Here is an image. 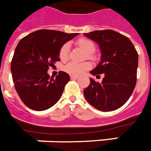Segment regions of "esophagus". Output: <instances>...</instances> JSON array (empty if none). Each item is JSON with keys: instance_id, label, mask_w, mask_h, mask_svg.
<instances>
[{"instance_id": "esophagus-1", "label": "esophagus", "mask_w": 151, "mask_h": 151, "mask_svg": "<svg viewBox=\"0 0 151 151\" xmlns=\"http://www.w3.org/2000/svg\"><path fill=\"white\" fill-rule=\"evenodd\" d=\"M70 78H71V79H76L79 78V76H71Z\"/></svg>"}]
</instances>
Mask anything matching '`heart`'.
<instances>
[{
  "label": "heart",
  "mask_w": 151,
  "mask_h": 151,
  "mask_svg": "<svg viewBox=\"0 0 151 151\" xmlns=\"http://www.w3.org/2000/svg\"><path fill=\"white\" fill-rule=\"evenodd\" d=\"M76 44L81 47L83 50H84L88 54V58L90 59L93 58V53L94 52L96 49L95 43L87 39V38H80L77 40ZM69 44L68 43H65L61 46L59 50V58L62 61H66L68 58L69 56ZM92 65L90 62H83V63H77L75 61H71L65 66V71L68 72V74L72 75V76H80L83 73L87 71L90 68H91Z\"/></svg>",
  "instance_id": "1"
}]
</instances>
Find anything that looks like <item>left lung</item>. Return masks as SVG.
I'll list each match as a JSON object with an SVG mask.
<instances>
[{
    "mask_svg": "<svg viewBox=\"0 0 151 151\" xmlns=\"http://www.w3.org/2000/svg\"><path fill=\"white\" fill-rule=\"evenodd\" d=\"M84 35L98 43L101 50V62L90 73L104 74L101 83L90 79L84 96L97 110L119 109L126 103L136 86L138 53L127 37L114 30H96Z\"/></svg>",
    "mask_w": 151,
    "mask_h": 151,
    "instance_id": "1",
    "label": "left lung"
}]
</instances>
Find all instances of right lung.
Returning a JSON list of instances; mask_svg holds the SVG:
<instances>
[{"instance_id":"1","label":"right lung","mask_w":151,"mask_h":151,"mask_svg":"<svg viewBox=\"0 0 151 151\" xmlns=\"http://www.w3.org/2000/svg\"><path fill=\"white\" fill-rule=\"evenodd\" d=\"M78 33L40 29L23 37L17 45L11 70L13 83L21 101L30 109L44 111L58 101L70 80L68 73L58 72L50 78L47 70L60 61L61 46Z\"/></svg>"}]
</instances>
